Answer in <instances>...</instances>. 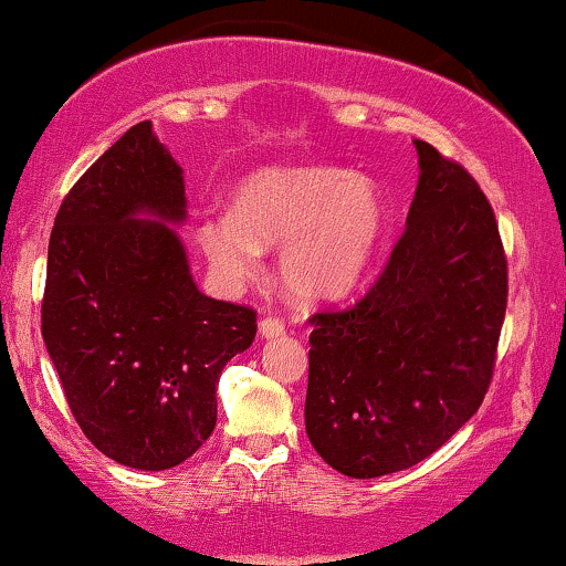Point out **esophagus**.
I'll return each mask as SVG.
<instances>
[{
  "label": "esophagus",
  "instance_id": "34e87169",
  "mask_svg": "<svg viewBox=\"0 0 566 566\" xmlns=\"http://www.w3.org/2000/svg\"><path fill=\"white\" fill-rule=\"evenodd\" d=\"M260 334H263L265 339L283 337L285 324L281 322V318H275V316H265V318H260Z\"/></svg>",
  "mask_w": 566,
  "mask_h": 566
}]
</instances>
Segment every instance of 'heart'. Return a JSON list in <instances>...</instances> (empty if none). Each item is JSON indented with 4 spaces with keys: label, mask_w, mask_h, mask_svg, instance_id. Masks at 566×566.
<instances>
[{
    "label": "heart",
    "mask_w": 566,
    "mask_h": 566,
    "mask_svg": "<svg viewBox=\"0 0 566 566\" xmlns=\"http://www.w3.org/2000/svg\"><path fill=\"white\" fill-rule=\"evenodd\" d=\"M388 209L380 188L337 166L265 168L234 188L232 214L203 217L196 244L227 285L258 275L263 248L283 244L277 277L289 296H347L380 248Z\"/></svg>",
    "instance_id": "b5f03b06"
}]
</instances>
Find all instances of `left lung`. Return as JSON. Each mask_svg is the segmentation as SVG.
Segmentation results:
<instances>
[{
    "label": "left lung",
    "instance_id": "left-lung-1",
    "mask_svg": "<svg viewBox=\"0 0 566 566\" xmlns=\"http://www.w3.org/2000/svg\"><path fill=\"white\" fill-rule=\"evenodd\" d=\"M416 150L419 186L378 281L311 316L306 433L357 480L419 464L478 413L507 306L488 196L433 145Z\"/></svg>",
    "mask_w": 566,
    "mask_h": 566
}]
</instances>
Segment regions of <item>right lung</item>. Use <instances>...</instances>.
I'll use <instances>...</instances> for the list:
<instances>
[{"instance_id": "add662e5", "label": "right lung", "mask_w": 566, "mask_h": 566, "mask_svg": "<svg viewBox=\"0 0 566 566\" xmlns=\"http://www.w3.org/2000/svg\"><path fill=\"white\" fill-rule=\"evenodd\" d=\"M184 219V170L140 122L65 193L48 244V355L86 439L135 470L211 437L219 375L258 334L255 308L196 289L168 227Z\"/></svg>"}]
</instances>
